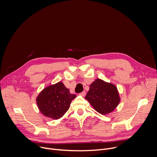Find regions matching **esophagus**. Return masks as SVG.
I'll return each mask as SVG.
<instances>
[{
    "instance_id": "1",
    "label": "esophagus",
    "mask_w": 157,
    "mask_h": 157,
    "mask_svg": "<svg viewBox=\"0 0 157 157\" xmlns=\"http://www.w3.org/2000/svg\"><path fill=\"white\" fill-rule=\"evenodd\" d=\"M79 95H81V96H86V92H85V91H83V92L79 94Z\"/></svg>"
}]
</instances>
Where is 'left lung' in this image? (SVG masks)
Returning a JSON list of instances; mask_svg holds the SVG:
<instances>
[{
  "label": "left lung",
  "instance_id": "obj_1",
  "mask_svg": "<svg viewBox=\"0 0 157 157\" xmlns=\"http://www.w3.org/2000/svg\"><path fill=\"white\" fill-rule=\"evenodd\" d=\"M85 98L98 113L102 115L111 113L121 101L117 87L101 79H96L91 84Z\"/></svg>",
  "mask_w": 157,
  "mask_h": 157
}]
</instances>
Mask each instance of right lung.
I'll list each match as a JSON object with an SVG mask.
<instances>
[{"label": "right lung", "mask_w": 157, "mask_h": 157, "mask_svg": "<svg viewBox=\"0 0 157 157\" xmlns=\"http://www.w3.org/2000/svg\"><path fill=\"white\" fill-rule=\"evenodd\" d=\"M76 97L62 82L44 87L36 99L39 110L45 117L57 120L62 117Z\"/></svg>", "instance_id": "obj_1"}]
</instances>
